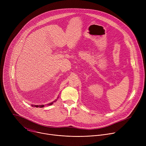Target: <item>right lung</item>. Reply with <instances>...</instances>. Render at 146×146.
Masks as SVG:
<instances>
[{
	"mask_svg": "<svg viewBox=\"0 0 146 146\" xmlns=\"http://www.w3.org/2000/svg\"><path fill=\"white\" fill-rule=\"evenodd\" d=\"M59 97H58V98ZM57 98V99H58ZM57 100V99H56V100H55L54 101H53L52 102H51V103H48V104H47V106H50V105H52L53 104V103L54 102H56ZM31 106H32V107H36V108H43L44 106V105H31Z\"/></svg>",
	"mask_w": 146,
	"mask_h": 146,
	"instance_id": "right-lung-1",
	"label": "right lung"
}]
</instances>
